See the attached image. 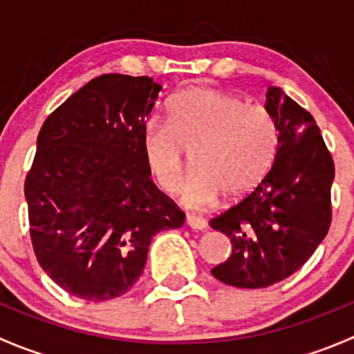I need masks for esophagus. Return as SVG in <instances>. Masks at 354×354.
<instances>
[{
  "label": "esophagus",
  "mask_w": 354,
  "mask_h": 354,
  "mask_svg": "<svg viewBox=\"0 0 354 354\" xmlns=\"http://www.w3.org/2000/svg\"><path fill=\"white\" fill-rule=\"evenodd\" d=\"M187 224L192 227V230H205L207 227V223L203 217H198V216H194V214H188L187 216Z\"/></svg>",
  "instance_id": "esophagus-1"
}]
</instances>
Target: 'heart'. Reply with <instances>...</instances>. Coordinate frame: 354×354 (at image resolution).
<instances>
[{
    "instance_id": "b5f03b06",
    "label": "heart",
    "mask_w": 354,
    "mask_h": 354,
    "mask_svg": "<svg viewBox=\"0 0 354 354\" xmlns=\"http://www.w3.org/2000/svg\"><path fill=\"white\" fill-rule=\"evenodd\" d=\"M279 147V128L269 109L230 92L194 87L174 95L167 121L142 124L140 149L149 174L162 190L178 187L185 151H194V173L178 190L190 209H209L223 194L240 197L266 176Z\"/></svg>"
}]
</instances>
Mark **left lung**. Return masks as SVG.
Returning a JSON list of instances; mask_svg holds the SVG:
<instances>
[{
    "mask_svg": "<svg viewBox=\"0 0 354 354\" xmlns=\"http://www.w3.org/2000/svg\"><path fill=\"white\" fill-rule=\"evenodd\" d=\"M266 109L279 128V147L255 190L210 219L233 245L210 272L234 288H267L299 269L330 226L334 160L312 114L279 87L267 88Z\"/></svg>",
    "mask_w": 354,
    "mask_h": 354,
    "instance_id": "8db88e82",
    "label": "left lung"
}]
</instances>
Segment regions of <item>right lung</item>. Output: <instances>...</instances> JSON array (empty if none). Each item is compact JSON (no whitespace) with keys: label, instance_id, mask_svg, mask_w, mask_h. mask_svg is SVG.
Returning <instances> with one entry per match:
<instances>
[{"label":"right lung","instance_id":"add662e5","mask_svg":"<svg viewBox=\"0 0 354 354\" xmlns=\"http://www.w3.org/2000/svg\"><path fill=\"white\" fill-rule=\"evenodd\" d=\"M160 85L149 77L94 78L53 111L25 180L30 240L44 272L77 298L124 295L159 231L185 214L152 183L142 124Z\"/></svg>","mask_w":354,"mask_h":354}]
</instances>
